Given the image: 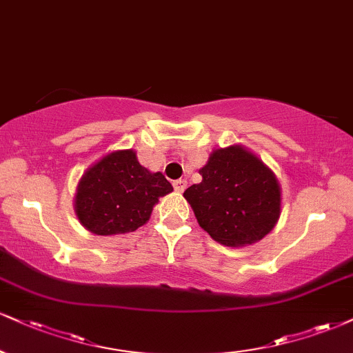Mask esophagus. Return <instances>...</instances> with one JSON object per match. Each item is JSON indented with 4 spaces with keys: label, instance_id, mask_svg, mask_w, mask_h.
Returning <instances> with one entry per match:
<instances>
[{
    "label": "esophagus",
    "instance_id": "esophagus-1",
    "mask_svg": "<svg viewBox=\"0 0 353 353\" xmlns=\"http://www.w3.org/2000/svg\"><path fill=\"white\" fill-rule=\"evenodd\" d=\"M172 185H174V189L177 190V192H184V189L188 188V182H185L184 179H177V181L172 182Z\"/></svg>",
    "mask_w": 353,
    "mask_h": 353
}]
</instances>
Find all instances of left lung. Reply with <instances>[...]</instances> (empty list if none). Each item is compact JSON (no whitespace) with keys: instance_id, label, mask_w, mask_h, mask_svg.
<instances>
[{"instance_id":"obj_1","label":"left lung","mask_w":353,"mask_h":353,"mask_svg":"<svg viewBox=\"0 0 353 353\" xmlns=\"http://www.w3.org/2000/svg\"><path fill=\"white\" fill-rule=\"evenodd\" d=\"M202 181L185 189L201 227L225 246H245L268 235L281 214V189L273 171L233 144L210 154Z\"/></svg>"}]
</instances>
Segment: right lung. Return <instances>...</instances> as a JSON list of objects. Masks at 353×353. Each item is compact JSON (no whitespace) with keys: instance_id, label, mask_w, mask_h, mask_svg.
Returning <instances> with one entry per match:
<instances>
[{"instance_id":"right-lung-1","label":"right lung","mask_w":353,"mask_h":353,"mask_svg":"<svg viewBox=\"0 0 353 353\" xmlns=\"http://www.w3.org/2000/svg\"><path fill=\"white\" fill-rule=\"evenodd\" d=\"M172 192L161 172L138 163L133 150L113 151L87 169L75 194V214L97 235L134 232L150 220L152 207Z\"/></svg>"}]
</instances>
